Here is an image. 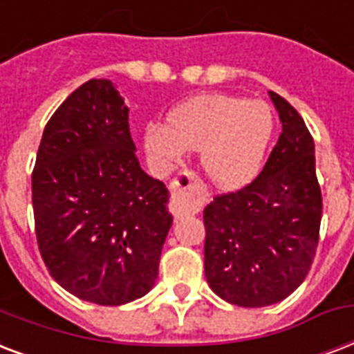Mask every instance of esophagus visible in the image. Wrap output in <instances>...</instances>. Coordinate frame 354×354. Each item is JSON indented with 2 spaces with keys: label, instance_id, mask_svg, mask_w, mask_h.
I'll return each mask as SVG.
<instances>
[{
  "label": "esophagus",
  "instance_id": "esophagus-1",
  "mask_svg": "<svg viewBox=\"0 0 354 354\" xmlns=\"http://www.w3.org/2000/svg\"><path fill=\"white\" fill-rule=\"evenodd\" d=\"M195 183H196L195 174H193V172L183 171L171 182V193L174 195V198H182V196L189 195V191L195 187ZM174 209H176V212H193V213L198 212V207L193 206L189 201H182V202L178 201Z\"/></svg>",
  "mask_w": 354,
  "mask_h": 354
}]
</instances>
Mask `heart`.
<instances>
[{
  "label": "heart",
  "mask_w": 354,
  "mask_h": 354,
  "mask_svg": "<svg viewBox=\"0 0 354 354\" xmlns=\"http://www.w3.org/2000/svg\"><path fill=\"white\" fill-rule=\"evenodd\" d=\"M277 118L271 105L226 93L198 94L174 107L169 124H148L145 150L159 171H171L187 150L219 189H237L260 172L273 141Z\"/></svg>",
  "instance_id": "obj_1"
}]
</instances>
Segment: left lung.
I'll return each instance as SVG.
<instances>
[{
  "mask_svg": "<svg viewBox=\"0 0 354 354\" xmlns=\"http://www.w3.org/2000/svg\"><path fill=\"white\" fill-rule=\"evenodd\" d=\"M282 133L258 176L204 209V273L226 303L260 308L306 279L319 241L323 201L314 139L303 117L269 91Z\"/></svg>",
  "mask_w": 354,
  "mask_h": 354,
  "instance_id": "left-lung-1",
  "label": "left lung"
}]
</instances>
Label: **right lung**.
Masks as SVG:
<instances>
[{
    "label": "right lung",
    "instance_id": "1",
    "mask_svg": "<svg viewBox=\"0 0 354 354\" xmlns=\"http://www.w3.org/2000/svg\"><path fill=\"white\" fill-rule=\"evenodd\" d=\"M128 105L109 80L75 88L46 124L35 163V232L53 280L118 306L147 295L171 230L165 183L142 171Z\"/></svg>",
    "mask_w": 354,
    "mask_h": 354
}]
</instances>
